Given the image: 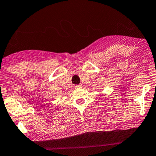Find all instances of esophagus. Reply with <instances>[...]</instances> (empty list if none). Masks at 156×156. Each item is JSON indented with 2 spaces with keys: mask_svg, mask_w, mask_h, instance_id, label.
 I'll return each mask as SVG.
<instances>
[{
  "mask_svg": "<svg viewBox=\"0 0 156 156\" xmlns=\"http://www.w3.org/2000/svg\"><path fill=\"white\" fill-rule=\"evenodd\" d=\"M75 87L76 88H81V87H82V85H76L75 86Z\"/></svg>",
  "mask_w": 156,
  "mask_h": 156,
  "instance_id": "esophagus-1",
  "label": "esophagus"
}]
</instances>
